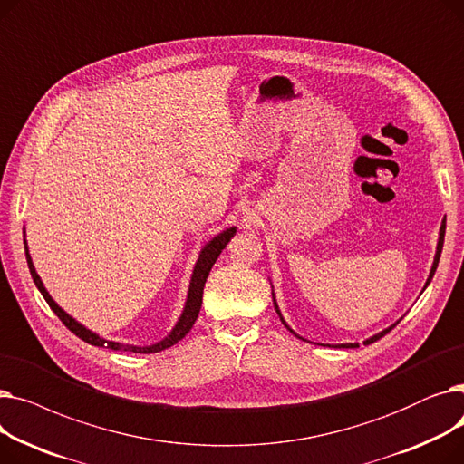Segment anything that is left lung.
<instances>
[{
    "label": "left lung",
    "instance_id": "8db88e82",
    "mask_svg": "<svg viewBox=\"0 0 464 464\" xmlns=\"http://www.w3.org/2000/svg\"><path fill=\"white\" fill-rule=\"evenodd\" d=\"M444 235H446V219H442V226H440V237H438V245H436V254H434V261H432V266H430V275H429V278H427V282H425V287H427V285L430 284V280H432V276H434V273H436V266H438V261H440V254H442V246H444ZM425 287H423V289H425ZM273 303H275L276 314L280 315V320H282V324H284V325H285V327H287V329H289L291 333H294L295 336H299V334H297V333H295L294 329H291V327H289V325H287V324L284 322V318H282V314H280V308H278V304H276V299H275V294H273ZM401 320H402V318H401ZM401 320H399V322H401ZM399 322H397V324H399ZM397 324H393L392 327H387V329H383L382 333H378V334H374V336L367 338V340H364V343H362V344H364V346H369V344L376 343V340H378V338L385 336V334H387L389 331H392V329H393V327H395ZM299 338H301V336H299ZM334 346H336V348H359V344H357V343H355V344H352V343H348V344H334Z\"/></svg>",
    "mask_w": 464,
    "mask_h": 464
}]
</instances>
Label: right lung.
<instances>
[{
	"mask_svg": "<svg viewBox=\"0 0 464 464\" xmlns=\"http://www.w3.org/2000/svg\"><path fill=\"white\" fill-rule=\"evenodd\" d=\"M237 233V227H229L226 231H222L219 235H216L212 240H208L207 245L201 248V254H199V259L198 263H195L193 266V273H191V280H189V289H188V299H186V304H184V310L180 314V318L177 322V325L173 327V331H170L163 340H160V343L156 344H150V346H131V344H120V343H112V340H107L100 334L92 333L90 329H86L82 324H79L75 318H71V315L62 310L56 301L48 295L46 287L43 285L35 266H34V261H32V256L28 252V245L26 240H24V248H26V259H28V266H30V273H32V278L37 285V289L41 291V295L44 297V301L48 303V306L53 308V312L58 315V318L62 320V324L71 331L75 333L79 338H82L84 343L92 344V346H100V348H109V350H124V352H133V353H156V352H161L165 348H170L175 346L179 340H182L189 329L193 327L195 320H198L199 315V310H201V303H203V287H205V282L208 278V273L212 269V265L216 263L218 256L222 254V250L227 246V242L233 238V235Z\"/></svg>",
	"mask_w": 464,
	"mask_h": 464,
	"instance_id": "right-lung-1",
	"label": "right lung"
}]
</instances>
